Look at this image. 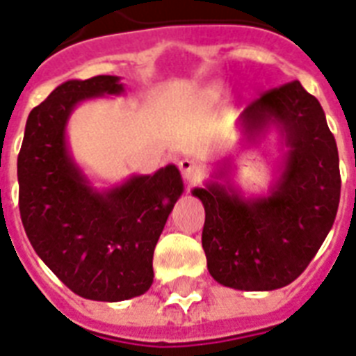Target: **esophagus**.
I'll list each match as a JSON object with an SVG mask.
<instances>
[{
	"label": "esophagus",
	"instance_id": "obj_1",
	"mask_svg": "<svg viewBox=\"0 0 356 356\" xmlns=\"http://www.w3.org/2000/svg\"><path fill=\"white\" fill-rule=\"evenodd\" d=\"M179 170L183 173L184 181H188V183H195L203 177V166L194 159H183L179 162Z\"/></svg>",
	"mask_w": 356,
	"mask_h": 356
}]
</instances>
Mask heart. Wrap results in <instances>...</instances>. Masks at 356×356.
Segmentation results:
<instances>
[{"mask_svg":"<svg viewBox=\"0 0 356 356\" xmlns=\"http://www.w3.org/2000/svg\"><path fill=\"white\" fill-rule=\"evenodd\" d=\"M223 92H225L223 85H220V83H214V85H211L209 88H207L205 96L207 97H220V96H223Z\"/></svg>","mask_w":356,"mask_h":356,"instance_id":"1","label":"heart"}]
</instances>
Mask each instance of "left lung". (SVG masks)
<instances>
[{
    "mask_svg": "<svg viewBox=\"0 0 356 356\" xmlns=\"http://www.w3.org/2000/svg\"><path fill=\"white\" fill-rule=\"evenodd\" d=\"M271 125L286 151L270 194L240 195L229 159L212 175L216 181L192 190L205 207L201 243L209 273L234 290L268 292L296 281L331 231L340 203L337 142L320 102L299 81L268 90L240 116L248 140Z\"/></svg>",
    "mask_w": 356,
    "mask_h": 356,
    "instance_id": "obj_1",
    "label": "left lung"
}]
</instances>
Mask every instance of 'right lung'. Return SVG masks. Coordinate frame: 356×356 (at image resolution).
Wrapping results in <instances>:
<instances>
[{
    "mask_svg": "<svg viewBox=\"0 0 356 356\" xmlns=\"http://www.w3.org/2000/svg\"><path fill=\"white\" fill-rule=\"evenodd\" d=\"M122 92L116 75L58 85L31 111L18 155L19 216L33 249L72 292L108 303L149 290L153 251L184 190L173 164L99 190L74 161V108Z\"/></svg>",
    "mask_w": 356,
    "mask_h": 356,
    "instance_id": "add662e5",
    "label": "right lung"
}]
</instances>
